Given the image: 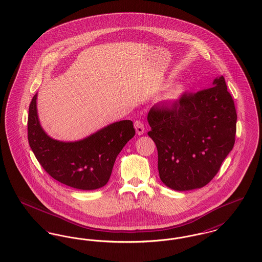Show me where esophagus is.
<instances>
[{
    "label": "esophagus",
    "mask_w": 262,
    "mask_h": 262,
    "mask_svg": "<svg viewBox=\"0 0 262 262\" xmlns=\"http://www.w3.org/2000/svg\"><path fill=\"white\" fill-rule=\"evenodd\" d=\"M135 127H136V130H137L138 136H142L144 134V125L140 121H136Z\"/></svg>",
    "instance_id": "esophagus-1"
}]
</instances>
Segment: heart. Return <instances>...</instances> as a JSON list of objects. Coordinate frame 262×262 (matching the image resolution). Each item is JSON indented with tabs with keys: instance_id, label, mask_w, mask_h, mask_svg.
Returning <instances> with one entry per match:
<instances>
[{
	"instance_id": "1",
	"label": "heart",
	"mask_w": 262,
	"mask_h": 262,
	"mask_svg": "<svg viewBox=\"0 0 262 262\" xmlns=\"http://www.w3.org/2000/svg\"><path fill=\"white\" fill-rule=\"evenodd\" d=\"M182 93H183V88L181 85H177L174 88H170L167 92H165L160 100L164 103H174L180 98Z\"/></svg>"
}]
</instances>
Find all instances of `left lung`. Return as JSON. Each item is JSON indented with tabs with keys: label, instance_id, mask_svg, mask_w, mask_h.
<instances>
[{
	"label": "left lung",
	"instance_id": "left-lung-1",
	"mask_svg": "<svg viewBox=\"0 0 262 262\" xmlns=\"http://www.w3.org/2000/svg\"><path fill=\"white\" fill-rule=\"evenodd\" d=\"M212 88L184 94L171 106H153L149 136L166 187L186 191L206 186L235 143L237 113L223 75Z\"/></svg>",
	"mask_w": 262,
	"mask_h": 262
}]
</instances>
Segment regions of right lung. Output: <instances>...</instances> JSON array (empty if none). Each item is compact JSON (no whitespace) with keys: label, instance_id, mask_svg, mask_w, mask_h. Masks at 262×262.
Instances as JSON below:
<instances>
[{"label":"right lung","instance_id":"right-lung-1","mask_svg":"<svg viewBox=\"0 0 262 262\" xmlns=\"http://www.w3.org/2000/svg\"><path fill=\"white\" fill-rule=\"evenodd\" d=\"M36 93L28 110V142L38 162L56 181L68 187L94 190L104 187L112 174L117 156L136 135L133 122L106 125L75 141H62L47 135L37 113Z\"/></svg>","mask_w":262,"mask_h":262}]
</instances>
